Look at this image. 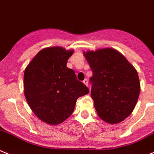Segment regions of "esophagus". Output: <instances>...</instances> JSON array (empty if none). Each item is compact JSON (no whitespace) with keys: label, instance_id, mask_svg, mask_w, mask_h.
I'll return each mask as SVG.
<instances>
[{"label":"esophagus","instance_id":"esophagus-1","mask_svg":"<svg viewBox=\"0 0 154 154\" xmlns=\"http://www.w3.org/2000/svg\"><path fill=\"white\" fill-rule=\"evenodd\" d=\"M83 83H84V85H85L86 86L88 85V79H85L84 81H83Z\"/></svg>","mask_w":154,"mask_h":154}]
</instances>
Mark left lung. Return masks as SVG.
I'll use <instances>...</instances> for the list:
<instances>
[{"mask_svg":"<svg viewBox=\"0 0 154 154\" xmlns=\"http://www.w3.org/2000/svg\"><path fill=\"white\" fill-rule=\"evenodd\" d=\"M83 53L93 72L91 97L98 116L109 124L122 122L134 110L140 94L137 70L113 48Z\"/></svg>","mask_w":154,"mask_h":154,"instance_id":"1","label":"left lung"}]
</instances>
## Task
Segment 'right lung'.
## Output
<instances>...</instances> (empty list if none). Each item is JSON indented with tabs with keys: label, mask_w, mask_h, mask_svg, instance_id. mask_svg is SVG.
<instances>
[{
	"label": "right lung",
	"mask_w": 154,
	"mask_h": 154,
	"mask_svg": "<svg viewBox=\"0 0 154 154\" xmlns=\"http://www.w3.org/2000/svg\"><path fill=\"white\" fill-rule=\"evenodd\" d=\"M74 51L61 47L41 50L24 72V94L32 112L51 125L63 122L73 112L76 100L88 88L66 66Z\"/></svg>",
	"instance_id": "add662e5"
}]
</instances>
